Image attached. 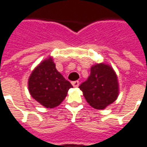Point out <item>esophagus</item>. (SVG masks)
Listing matches in <instances>:
<instances>
[{
  "label": "esophagus",
  "mask_w": 147,
  "mask_h": 147,
  "mask_svg": "<svg viewBox=\"0 0 147 147\" xmlns=\"http://www.w3.org/2000/svg\"><path fill=\"white\" fill-rule=\"evenodd\" d=\"M79 82L78 81H74V82H72V85L74 87H78L79 86Z\"/></svg>",
  "instance_id": "esophagus-1"
}]
</instances>
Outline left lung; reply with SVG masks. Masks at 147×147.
I'll use <instances>...</instances> for the list:
<instances>
[{
	"mask_svg": "<svg viewBox=\"0 0 147 147\" xmlns=\"http://www.w3.org/2000/svg\"><path fill=\"white\" fill-rule=\"evenodd\" d=\"M79 88L88 104L98 110L112 104L119 95L116 74L111 65L105 63L92 65L89 77Z\"/></svg>",
	"mask_w": 147,
	"mask_h": 147,
	"instance_id": "left-lung-1",
	"label": "left lung"
}]
</instances>
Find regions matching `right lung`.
Listing matches in <instances>:
<instances>
[{
    "instance_id": "obj_1",
    "label": "right lung",
    "mask_w": 147,
    "mask_h": 147,
    "mask_svg": "<svg viewBox=\"0 0 147 147\" xmlns=\"http://www.w3.org/2000/svg\"><path fill=\"white\" fill-rule=\"evenodd\" d=\"M73 86L55 67L51 57L40 62L28 79V90L36 101L47 109L59 106Z\"/></svg>"
}]
</instances>
